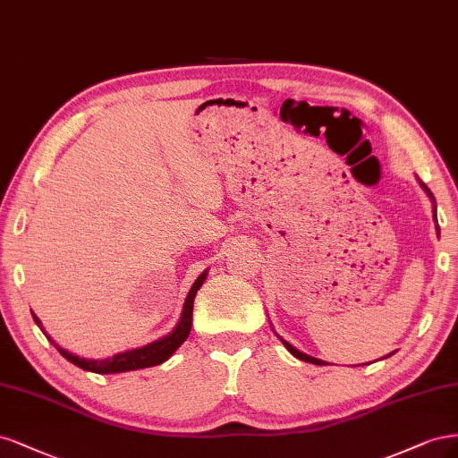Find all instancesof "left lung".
Masks as SVG:
<instances>
[{"mask_svg": "<svg viewBox=\"0 0 458 458\" xmlns=\"http://www.w3.org/2000/svg\"><path fill=\"white\" fill-rule=\"evenodd\" d=\"M420 184H422V182H420ZM422 188L426 190V194H428V196H430V198H432V201H434V196H432V191H430V190H428V188H426L424 184H422ZM434 203H436V201H434ZM434 218H436V208H434ZM436 223H437V220H436ZM437 232H439V228H437ZM282 343L285 344V348H287V350H289V352L293 353V356H294V358H299V360H302V361H308V363H314V365H327L326 361H321V360H318V358H312V356H306V353H304V352L297 350V348H294L293 344H289L287 341H284V338H282ZM392 353H394V352H392ZM392 353H388V356H392ZM388 356H385V358H388Z\"/></svg>", "mask_w": 458, "mask_h": 458, "instance_id": "left-lung-1", "label": "left lung"}]
</instances>
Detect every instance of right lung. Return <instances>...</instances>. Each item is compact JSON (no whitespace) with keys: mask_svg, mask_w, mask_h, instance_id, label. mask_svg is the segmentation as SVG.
<instances>
[{"mask_svg":"<svg viewBox=\"0 0 458 458\" xmlns=\"http://www.w3.org/2000/svg\"><path fill=\"white\" fill-rule=\"evenodd\" d=\"M205 277H208V270H205L196 279L194 285H191L188 297H186V302H184V308H182V316H181L179 323H176V327L167 336L159 338V341H154V343L146 344L142 348H135V350H127V352H122V353H115V356H112L108 360H85V358H80V356H73L72 352L58 346L53 341V338L46 331H43L41 321L38 319L36 314H32V316H34V321L39 326V329L46 333V336L55 344V348L61 352V356H64L70 363L81 367L83 371H91V373H98V375L135 371V369L154 367V365H159V363L167 361L173 356V352L186 341L188 335H190V329H191V312H194L196 293L203 285Z\"/></svg>","mask_w":458,"mask_h":458,"instance_id":"add662e5","label":"right lung"}]
</instances>
